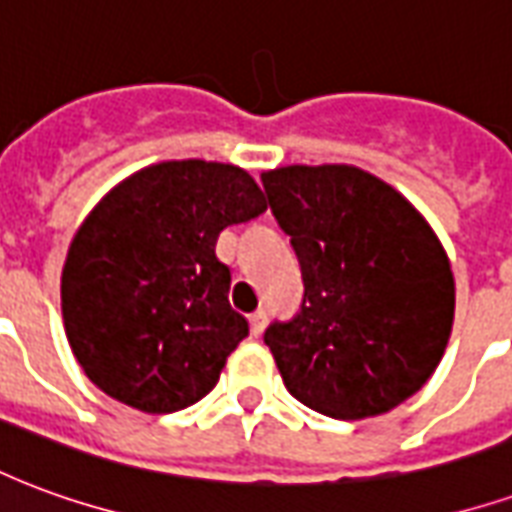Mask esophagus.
<instances>
[{
	"instance_id": "34e87169",
	"label": "esophagus",
	"mask_w": 512,
	"mask_h": 512,
	"mask_svg": "<svg viewBox=\"0 0 512 512\" xmlns=\"http://www.w3.org/2000/svg\"><path fill=\"white\" fill-rule=\"evenodd\" d=\"M266 323H268V315L266 310H257L249 315V326H252V334H263V329H266Z\"/></svg>"
}]
</instances>
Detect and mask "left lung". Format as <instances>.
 I'll use <instances>...</instances> for the list:
<instances>
[{
  "label": "left lung",
  "instance_id": "8db88e82",
  "mask_svg": "<svg viewBox=\"0 0 512 512\" xmlns=\"http://www.w3.org/2000/svg\"><path fill=\"white\" fill-rule=\"evenodd\" d=\"M304 279L263 340L288 392L334 419L386 414L439 367L455 315L444 246L389 183L348 164L263 172Z\"/></svg>",
  "mask_w": 512,
  "mask_h": 512
}]
</instances>
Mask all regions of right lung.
<instances>
[{
	"instance_id": "add662e5",
	"label": "right lung",
	"mask_w": 512,
	"mask_h": 512,
	"mask_svg": "<svg viewBox=\"0 0 512 512\" xmlns=\"http://www.w3.org/2000/svg\"><path fill=\"white\" fill-rule=\"evenodd\" d=\"M266 208L249 172L200 158L139 169L95 205L65 257L62 318L98 389L147 414L211 392L249 334L216 238Z\"/></svg>"
}]
</instances>
